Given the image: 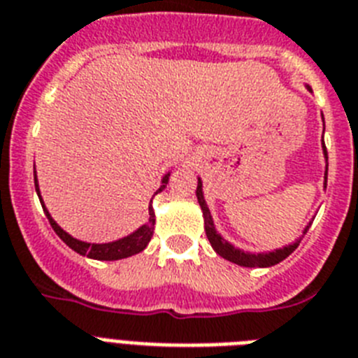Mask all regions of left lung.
Here are the masks:
<instances>
[{
  "instance_id": "1",
  "label": "left lung",
  "mask_w": 358,
  "mask_h": 358,
  "mask_svg": "<svg viewBox=\"0 0 358 358\" xmlns=\"http://www.w3.org/2000/svg\"><path fill=\"white\" fill-rule=\"evenodd\" d=\"M307 90L310 92V88L307 86ZM322 149H324V158L327 162V149H325L324 139H322ZM324 187H327V165H325V182ZM196 199H199V204L202 208V215H204V229L206 235H208L209 243L213 246V250L220 257H224V259L231 261V263L239 264V266H250V268H266V266H274V264L281 263L283 259H287L296 248L300 245V239H296L292 245L283 246V248H278L274 252H261V254H252V252H245V250L235 248L234 245H229L228 241L222 237V235L215 229L213 219H211V213H209V208L206 204L204 200V191H202V180L199 178V185H196ZM310 222L305 226L303 235L307 234V229H309Z\"/></svg>"
}]
</instances>
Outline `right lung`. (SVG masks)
<instances>
[{
  "label": "right lung",
  "mask_w": 358,
  "mask_h": 358,
  "mask_svg": "<svg viewBox=\"0 0 358 358\" xmlns=\"http://www.w3.org/2000/svg\"><path fill=\"white\" fill-rule=\"evenodd\" d=\"M169 182V173L165 174L164 178H162V185L156 193L159 191H164L165 185ZM34 187H36V193H38V199L42 202V208H43V213L48 217L49 224L51 228L55 229V234L60 237V239L66 243L71 250H75L77 254L80 255H86L90 259H97V261H117V259H124V257H130L134 254H139V252H143L149 245V241L152 239V234H154V222H156V215H154V209H152V200H150L149 204V220L145 222L143 226H139L136 231H132L130 235L123 237V239H117V241H112V243H103V245H97V243H84V241H78L75 237L68 234V231H64L60 226L55 222V219L51 217V213L48 211V208L43 206V200H42V194H40V187H38V180H36V171H34ZM154 193V194H156Z\"/></svg>",
  "instance_id": "right-lung-1"
}]
</instances>
